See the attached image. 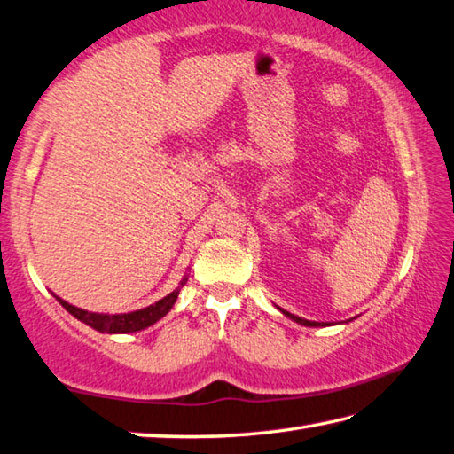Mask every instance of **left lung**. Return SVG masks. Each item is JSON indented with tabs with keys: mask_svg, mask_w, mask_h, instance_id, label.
Returning <instances> with one entry per match:
<instances>
[{
	"mask_svg": "<svg viewBox=\"0 0 454 454\" xmlns=\"http://www.w3.org/2000/svg\"><path fill=\"white\" fill-rule=\"evenodd\" d=\"M283 313H286L289 318H293V321H295V323H301V325H305V326H321V323L307 321V318H301V317H297V315H291V313H287V310H283Z\"/></svg>",
	"mask_w": 454,
	"mask_h": 454,
	"instance_id": "obj_1",
	"label": "left lung"
}]
</instances>
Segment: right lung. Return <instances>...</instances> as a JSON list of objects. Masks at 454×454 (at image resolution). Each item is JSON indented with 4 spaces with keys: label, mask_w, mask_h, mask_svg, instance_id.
<instances>
[{
    "label": "right lung",
    "mask_w": 454,
    "mask_h": 454,
    "mask_svg": "<svg viewBox=\"0 0 454 454\" xmlns=\"http://www.w3.org/2000/svg\"><path fill=\"white\" fill-rule=\"evenodd\" d=\"M184 281L181 283V286H184ZM179 291H181V287H176L173 293H168L167 297L157 301L155 305H149L145 309L133 310V313H126V315L88 313V310L78 309L74 305H68L67 301H62L59 297H57V301L68 310L70 315H74L78 321H82L88 326L96 328V331H100V333H136V331H141V328L151 326L153 323H157L159 318L165 317L168 310H171V307L175 305L176 297H179Z\"/></svg>",
    "instance_id": "obj_1"
}]
</instances>
